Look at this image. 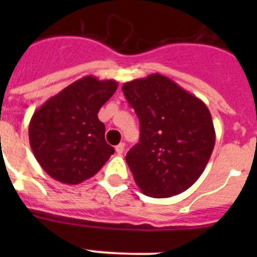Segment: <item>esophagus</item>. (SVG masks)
Here are the masks:
<instances>
[{
  "mask_svg": "<svg viewBox=\"0 0 257 257\" xmlns=\"http://www.w3.org/2000/svg\"><path fill=\"white\" fill-rule=\"evenodd\" d=\"M115 152H117V154H122L124 152V143H119V144L115 147Z\"/></svg>",
  "mask_w": 257,
  "mask_h": 257,
  "instance_id": "1",
  "label": "esophagus"
}]
</instances>
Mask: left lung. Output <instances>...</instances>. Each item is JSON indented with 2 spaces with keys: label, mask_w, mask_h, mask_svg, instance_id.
Wrapping results in <instances>:
<instances>
[{
  "label": "left lung",
  "mask_w": 257,
  "mask_h": 257,
  "mask_svg": "<svg viewBox=\"0 0 257 257\" xmlns=\"http://www.w3.org/2000/svg\"><path fill=\"white\" fill-rule=\"evenodd\" d=\"M140 122V140L126 154L144 194L166 198L185 192L205 171L215 145L206 104L162 74L122 86Z\"/></svg>",
  "instance_id": "8db88e82"
}]
</instances>
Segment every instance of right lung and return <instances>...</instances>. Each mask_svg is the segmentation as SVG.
<instances>
[{
	"instance_id": "obj_1",
	"label": "right lung",
	"mask_w": 257,
	"mask_h": 257,
	"mask_svg": "<svg viewBox=\"0 0 257 257\" xmlns=\"http://www.w3.org/2000/svg\"><path fill=\"white\" fill-rule=\"evenodd\" d=\"M118 87L113 79L86 76L41 105L29 122V144L47 175L76 185L92 178L114 148L105 142L97 118Z\"/></svg>"
}]
</instances>
